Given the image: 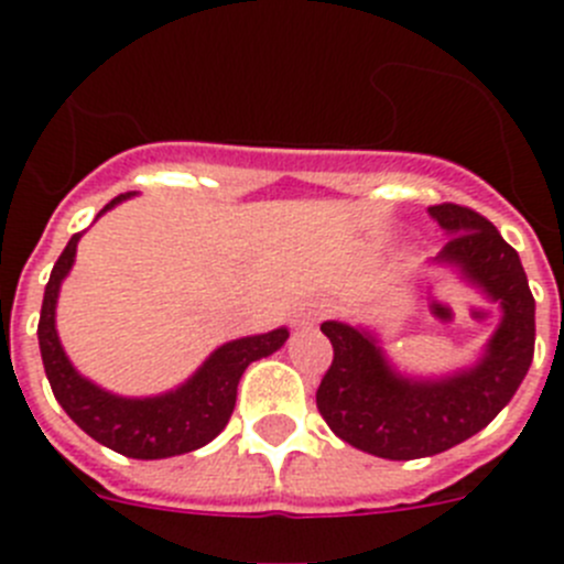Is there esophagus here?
<instances>
[{
	"label": "esophagus",
	"instance_id": "esophagus-1",
	"mask_svg": "<svg viewBox=\"0 0 564 564\" xmlns=\"http://www.w3.org/2000/svg\"><path fill=\"white\" fill-rule=\"evenodd\" d=\"M318 316H322V307H318V305H302L296 311V318H293V322H296V327H302V330H311V327L318 322Z\"/></svg>",
	"mask_w": 564,
	"mask_h": 564
}]
</instances>
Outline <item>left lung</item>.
<instances>
[{"instance_id":"1","label":"left lung","mask_w":564,"mask_h":564,"mask_svg":"<svg viewBox=\"0 0 564 564\" xmlns=\"http://www.w3.org/2000/svg\"><path fill=\"white\" fill-rule=\"evenodd\" d=\"M430 214L449 234L437 265L457 268L502 318L480 361L443 378L401 376L370 330L322 325L333 364L316 390L318 412L344 443L387 460L441 455L477 435L514 398L534 358V296L520 253L471 208L441 203Z\"/></svg>"}]
</instances>
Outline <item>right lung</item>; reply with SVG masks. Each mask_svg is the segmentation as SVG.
<instances>
[{"instance_id": "right-lung-1", "label": "right lung", "mask_w": 564, "mask_h": 564, "mask_svg": "<svg viewBox=\"0 0 564 564\" xmlns=\"http://www.w3.org/2000/svg\"><path fill=\"white\" fill-rule=\"evenodd\" d=\"M132 192L118 194L98 212H109ZM82 234H73L58 262L50 271L44 288L42 316H39V350L53 395L73 421L107 449L134 460H161L200 449L226 430L237 403V383L246 367L257 358L276 352L291 333L285 327L228 341L203 361V367L181 383L177 390L154 398H121L101 390L69 364L56 333V302L64 276L76 262V246Z\"/></svg>"}]
</instances>
